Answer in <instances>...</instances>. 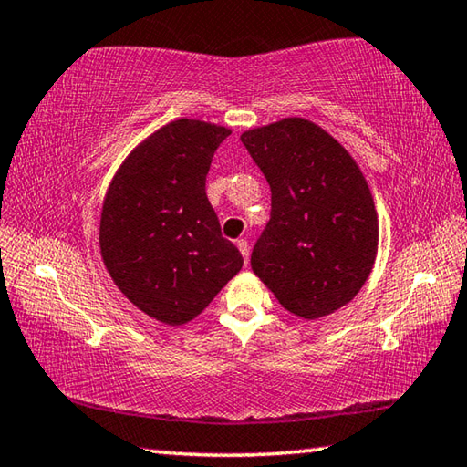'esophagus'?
I'll list each match as a JSON object with an SVG mask.
<instances>
[{"instance_id": "obj_1", "label": "esophagus", "mask_w": 467, "mask_h": 467, "mask_svg": "<svg viewBox=\"0 0 467 467\" xmlns=\"http://www.w3.org/2000/svg\"><path fill=\"white\" fill-rule=\"evenodd\" d=\"M236 247H239L241 255H243V259H244V264H249V243H247V239H239V241H236Z\"/></svg>"}]
</instances>
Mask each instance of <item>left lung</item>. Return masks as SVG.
<instances>
[{
    "label": "left lung",
    "instance_id": "obj_1",
    "mask_svg": "<svg viewBox=\"0 0 467 467\" xmlns=\"http://www.w3.org/2000/svg\"><path fill=\"white\" fill-rule=\"evenodd\" d=\"M241 141L272 189L253 272L298 317L337 311L358 295L377 255L375 202L358 164L300 117L244 131Z\"/></svg>",
    "mask_w": 467,
    "mask_h": 467
}]
</instances>
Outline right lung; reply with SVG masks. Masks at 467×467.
Returning <instances> with one entry per match:
<instances>
[{"label": "right lung", "instance_id": "1", "mask_svg": "<svg viewBox=\"0 0 467 467\" xmlns=\"http://www.w3.org/2000/svg\"><path fill=\"white\" fill-rule=\"evenodd\" d=\"M231 130L177 119L146 138L110 181L100 253L110 278L140 311L183 326L243 267L220 233L205 175Z\"/></svg>", "mask_w": 467, "mask_h": 467}]
</instances>
